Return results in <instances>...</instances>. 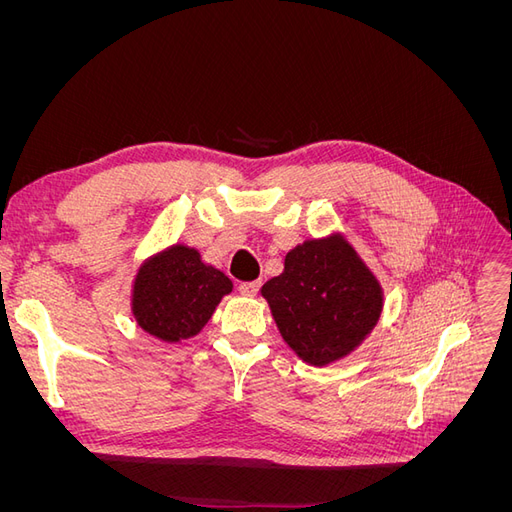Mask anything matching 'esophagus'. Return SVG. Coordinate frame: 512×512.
I'll list each match as a JSON object with an SVG mask.
<instances>
[{"label": "esophagus", "instance_id": "esophagus-1", "mask_svg": "<svg viewBox=\"0 0 512 512\" xmlns=\"http://www.w3.org/2000/svg\"><path fill=\"white\" fill-rule=\"evenodd\" d=\"M239 290L241 294H245V297H256V292L260 290V282H243Z\"/></svg>", "mask_w": 512, "mask_h": 512}]
</instances>
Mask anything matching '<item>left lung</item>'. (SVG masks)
I'll use <instances>...</instances> for the list:
<instances>
[{
	"mask_svg": "<svg viewBox=\"0 0 512 512\" xmlns=\"http://www.w3.org/2000/svg\"><path fill=\"white\" fill-rule=\"evenodd\" d=\"M284 342L309 365H331L374 331L384 290L342 232L292 247L260 288Z\"/></svg>",
	"mask_w": 512,
	"mask_h": 512,
	"instance_id": "left-lung-1",
	"label": "left lung"
}]
</instances>
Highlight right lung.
<instances>
[{"label": "right lung", "instance_id": "obj_1", "mask_svg": "<svg viewBox=\"0 0 512 512\" xmlns=\"http://www.w3.org/2000/svg\"><path fill=\"white\" fill-rule=\"evenodd\" d=\"M232 292L230 277L175 243L149 256L132 282V316L145 333L179 344L203 331L215 307Z\"/></svg>", "mask_w": 512, "mask_h": 512}]
</instances>
